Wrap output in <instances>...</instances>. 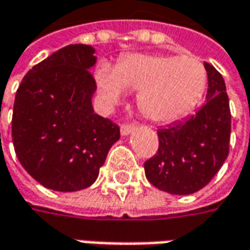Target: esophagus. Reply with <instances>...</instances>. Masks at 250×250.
<instances>
[{
    "label": "esophagus",
    "instance_id": "34e87169",
    "mask_svg": "<svg viewBox=\"0 0 250 250\" xmlns=\"http://www.w3.org/2000/svg\"><path fill=\"white\" fill-rule=\"evenodd\" d=\"M135 129H136L135 125H122V126H121V135H122V136H126V135L132 133Z\"/></svg>",
    "mask_w": 250,
    "mask_h": 250
}]
</instances>
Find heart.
I'll use <instances>...</instances> for the list:
<instances>
[{"instance_id": "heart-1", "label": "heart", "mask_w": 250, "mask_h": 250, "mask_svg": "<svg viewBox=\"0 0 250 250\" xmlns=\"http://www.w3.org/2000/svg\"><path fill=\"white\" fill-rule=\"evenodd\" d=\"M97 89L105 105H114L125 91L138 90L136 103L149 120L168 124L188 115L200 101L207 84L203 63L193 57L129 54L112 69L101 65Z\"/></svg>"}]
</instances>
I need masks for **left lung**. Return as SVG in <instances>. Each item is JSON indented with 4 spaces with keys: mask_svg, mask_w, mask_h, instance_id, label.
<instances>
[{
    "mask_svg": "<svg viewBox=\"0 0 250 250\" xmlns=\"http://www.w3.org/2000/svg\"><path fill=\"white\" fill-rule=\"evenodd\" d=\"M206 103L195 115L157 130L159 150L145 163L149 182L172 195H190L205 188L229 151L231 111L221 73L205 62Z\"/></svg>",
    "mask_w": 250,
    "mask_h": 250,
    "instance_id": "obj_1",
    "label": "left lung"
}]
</instances>
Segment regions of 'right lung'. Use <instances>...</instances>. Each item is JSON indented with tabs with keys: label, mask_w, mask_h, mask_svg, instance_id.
Here are the masks:
<instances>
[{
	"label": "right lung",
	"mask_w": 250,
	"mask_h": 250,
	"mask_svg": "<svg viewBox=\"0 0 250 250\" xmlns=\"http://www.w3.org/2000/svg\"><path fill=\"white\" fill-rule=\"evenodd\" d=\"M94 48L71 44L26 73L16 91L12 140L22 167L43 187L76 192L90 187L120 128L97 115L91 99Z\"/></svg>",
	"instance_id": "right-lung-1"
}]
</instances>
